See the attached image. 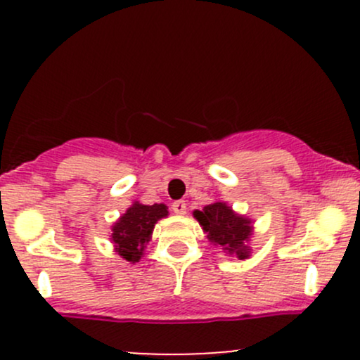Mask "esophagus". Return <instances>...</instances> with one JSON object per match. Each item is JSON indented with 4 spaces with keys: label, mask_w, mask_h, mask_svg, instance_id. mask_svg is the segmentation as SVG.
I'll return each mask as SVG.
<instances>
[{
    "label": "esophagus",
    "mask_w": 360,
    "mask_h": 360,
    "mask_svg": "<svg viewBox=\"0 0 360 360\" xmlns=\"http://www.w3.org/2000/svg\"><path fill=\"white\" fill-rule=\"evenodd\" d=\"M171 208H172V212L177 214H186V212H188V205H186V201H183V200L174 201Z\"/></svg>",
    "instance_id": "1"
}]
</instances>
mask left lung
<instances>
[{"mask_svg": "<svg viewBox=\"0 0 360 360\" xmlns=\"http://www.w3.org/2000/svg\"><path fill=\"white\" fill-rule=\"evenodd\" d=\"M193 217L201 225L208 242L220 247L229 257H237L238 260L250 257V240L254 235L252 218L237 213L221 200L206 205L201 212L194 210Z\"/></svg>", "mask_w": 360, "mask_h": 360, "instance_id": "left-lung-1", "label": "left lung"}]
</instances>
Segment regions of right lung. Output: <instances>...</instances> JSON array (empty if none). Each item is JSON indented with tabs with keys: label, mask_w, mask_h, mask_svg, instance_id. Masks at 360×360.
Wrapping results in <instances>:
<instances>
[{
	"label": "right lung",
	"mask_w": 360,
	"mask_h": 360,
	"mask_svg": "<svg viewBox=\"0 0 360 360\" xmlns=\"http://www.w3.org/2000/svg\"><path fill=\"white\" fill-rule=\"evenodd\" d=\"M169 214L164 203L142 205L134 201L127 212L111 225L110 240L113 250L130 264L139 262L143 257L147 243L150 242L155 223Z\"/></svg>",
	"instance_id": "1"
}]
</instances>
